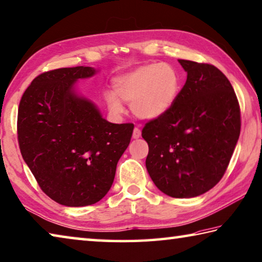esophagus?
Listing matches in <instances>:
<instances>
[{
    "label": "esophagus",
    "mask_w": 262,
    "mask_h": 262,
    "mask_svg": "<svg viewBox=\"0 0 262 262\" xmlns=\"http://www.w3.org/2000/svg\"><path fill=\"white\" fill-rule=\"evenodd\" d=\"M141 137V129L140 128L135 127L134 130H133V139H140Z\"/></svg>",
    "instance_id": "1"
}]
</instances>
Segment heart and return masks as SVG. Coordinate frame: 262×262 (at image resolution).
I'll return each instance as SVG.
<instances>
[{
	"label": "heart",
	"mask_w": 262,
	"mask_h": 262,
	"mask_svg": "<svg viewBox=\"0 0 262 262\" xmlns=\"http://www.w3.org/2000/svg\"><path fill=\"white\" fill-rule=\"evenodd\" d=\"M180 89L181 78L175 68L167 63H154L117 78L113 82L115 94L107 93L105 99L115 115H120L123 110L119 97L132 103L136 117L151 120L163 117L172 108Z\"/></svg>",
	"instance_id": "1"
}]
</instances>
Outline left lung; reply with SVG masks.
I'll list each match as a JSON object with an SVG mask.
<instances>
[{"mask_svg": "<svg viewBox=\"0 0 262 262\" xmlns=\"http://www.w3.org/2000/svg\"><path fill=\"white\" fill-rule=\"evenodd\" d=\"M187 81L172 108L145 123V166L160 191L191 198L225 175L241 134V108L229 80L214 65L179 59Z\"/></svg>", "mask_w": 262, "mask_h": 262, "instance_id": "1", "label": "left lung"}]
</instances>
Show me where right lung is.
Instances as JSON below:
<instances>
[{
    "label": "right lung",
    "mask_w": 262,
    "mask_h": 262,
    "mask_svg": "<svg viewBox=\"0 0 262 262\" xmlns=\"http://www.w3.org/2000/svg\"><path fill=\"white\" fill-rule=\"evenodd\" d=\"M89 66L57 69L33 80L19 103L18 143L42 191L71 207L105 196L117 164L130 142L133 123H112L74 92L78 79L93 77Z\"/></svg>",
    "instance_id": "right-lung-1"
}]
</instances>
